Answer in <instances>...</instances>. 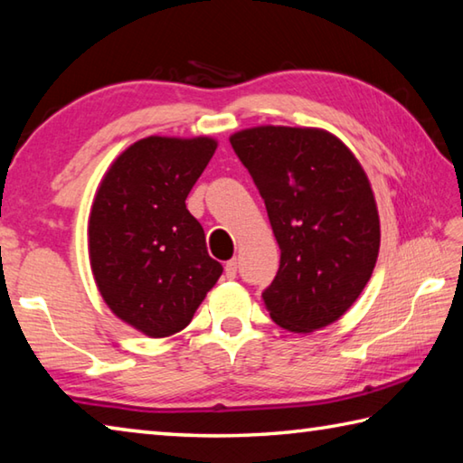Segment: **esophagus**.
Wrapping results in <instances>:
<instances>
[{
    "mask_svg": "<svg viewBox=\"0 0 463 463\" xmlns=\"http://www.w3.org/2000/svg\"><path fill=\"white\" fill-rule=\"evenodd\" d=\"M237 269H239L237 259L226 260V265H224V275L229 277V279H234V277H237Z\"/></svg>",
    "mask_w": 463,
    "mask_h": 463,
    "instance_id": "esophagus-1",
    "label": "esophagus"
}]
</instances>
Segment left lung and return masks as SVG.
I'll return each instance as SVG.
<instances>
[{
  "instance_id": "1",
  "label": "left lung",
  "mask_w": 463,
  "mask_h": 463,
  "mask_svg": "<svg viewBox=\"0 0 463 463\" xmlns=\"http://www.w3.org/2000/svg\"><path fill=\"white\" fill-rule=\"evenodd\" d=\"M231 146L265 200L279 271L263 291L277 326L307 334L330 326L363 293L376 265L381 222L363 165L316 128H260Z\"/></svg>"
}]
</instances>
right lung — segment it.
Returning <instances> with one entry per match:
<instances>
[{
    "mask_svg": "<svg viewBox=\"0 0 463 463\" xmlns=\"http://www.w3.org/2000/svg\"><path fill=\"white\" fill-rule=\"evenodd\" d=\"M213 137L151 136L109 167L89 218V259L111 312L149 338L186 327L222 275L186 198Z\"/></svg>",
    "mask_w": 463,
    "mask_h": 463,
    "instance_id": "add662e5",
    "label": "right lung"
}]
</instances>
